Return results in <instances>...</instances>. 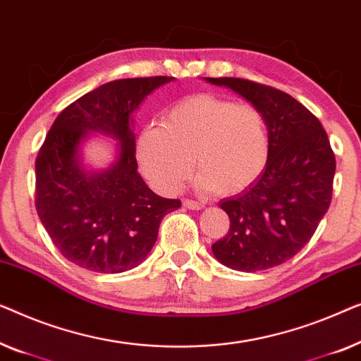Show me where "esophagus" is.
I'll list each match as a JSON object with an SVG mask.
<instances>
[{
	"instance_id": "esophagus-1",
	"label": "esophagus",
	"mask_w": 361,
	"mask_h": 361,
	"mask_svg": "<svg viewBox=\"0 0 361 361\" xmlns=\"http://www.w3.org/2000/svg\"><path fill=\"white\" fill-rule=\"evenodd\" d=\"M183 206L188 207V209H202V207H204L202 202L192 201V200H185V201H183Z\"/></svg>"
}]
</instances>
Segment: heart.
<instances>
[{"mask_svg":"<svg viewBox=\"0 0 361 361\" xmlns=\"http://www.w3.org/2000/svg\"><path fill=\"white\" fill-rule=\"evenodd\" d=\"M268 154L270 139L262 111L211 93L175 103L164 126H147L137 140L142 173L164 192L178 191L196 165L202 188L235 195L258 180Z\"/></svg>","mask_w":361,"mask_h":361,"instance_id":"heart-1","label":"heart"}]
</instances>
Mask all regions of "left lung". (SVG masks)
<instances>
[{
  "instance_id": "8db88e82",
  "label": "left lung",
  "mask_w": 361,
  "mask_h": 361,
  "mask_svg": "<svg viewBox=\"0 0 361 361\" xmlns=\"http://www.w3.org/2000/svg\"><path fill=\"white\" fill-rule=\"evenodd\" d=\"M262 111L270 154L258 180L221 201L229 232L212 243L217 260L262 271L293 258L316 232L332 201L335 155L321 121L293 96L243 78H207Z\"/></svg>"
}]
</instances>
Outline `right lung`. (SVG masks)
Returning <instances> with one entry per match:
<instances>
[{
    "label": "right lung",
    "mask_w": 361,
    "mask_h": 361,
    "mask_svg": "<svg viewBox=\"0 0 361 361\" xmlns=\"http://www.w3.org/2000/svg\"><path fill=\"white\" fill-rule=\"evenodd\" d=\"M173 77L114 80L67 106L54 121L35 159V209L59 252L85 270L123 273L154 247L159 227L180 200L155 195L137 173L130 114ZM88 130L120 140L118 161L86 176L76 150Z\"/></svg>",
    "instance_id": "right-lung-1"
}]
</instances>
